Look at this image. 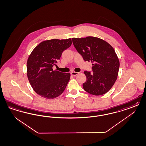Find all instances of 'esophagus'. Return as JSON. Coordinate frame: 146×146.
<instances>
[{
    "instance_id": "1",
    "label": "esophagus",
    "mask_w": 146,
    "mask_h": 146,
    "mask_svg": "<svg viewBox=\"0 0 146 146\" xmlns=\"http://www.w3.org/2000/svg\"><path fill=\"white\" fill-rule=\"evenodd\" d=\"M79 74V72H71L70 73L71 75L72 76H76L77 75Z\"/></svg>"
}]
</instances>
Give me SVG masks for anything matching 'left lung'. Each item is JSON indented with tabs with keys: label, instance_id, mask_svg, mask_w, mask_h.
<instances>
[{
	"label": "left lung",
	"instance_id": "1",
	"mask_svg": "<svg viewBox=\"0 0 146 146\" xmlns=\"http://www.w3.org/2000/svg\"><path fill=\"white\" fill-rule=\"evenodd\" d=\"M72 43L84 60L92 63V71H85L86 80L83 89L90 94L100 96L108 92L117 79L120 63L114 49L99 38H72Z\"/></svg>",
	"mask_w": 146,
	"mask_h": 146
}]
</instances>
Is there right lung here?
Segmentation results:
<instances>
[{
    "mask_svg": "<svg viewBox=\"0 0 146 146\" xmlns=\"http://www.w3.org/2000/svg\"><path fill=\"white\" fill-rule=\"evenodd\" d=\"M70 38L44 41L28 57L27 75L34 91L46 99H54L63 93L70 80V73L54 70L64 50L70 47Z\"/></svg>",
    "mask_w": 146,
    "mask_h": 146,
    "instance_id": "1",
    "label": "right lung"
}]
</instances>
